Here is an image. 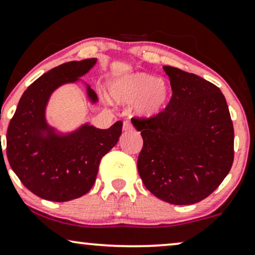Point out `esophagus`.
Listing matches in <instances>:
<instances>
[{
  "mask_svg": "<svg viewBox=\"0 0 255 255\" xmlns=\"http://www.w3.org/2000/svg\"><path fill=\"white\" fill-rule=\"evenodd\" d=\"M122 129L124 131H129V130H133V126L129 121H125L124 122V126H122Z\"/></svg>",
  "mask_w": 255,
  "mask_h": 255,
  "instance_id": "obj_1",
  "label": "esophagus"
}]
</instances>
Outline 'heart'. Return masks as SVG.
<instances>
[{
  "label": "heart",
  "instance_id": "heart-1",
  "mask_svg": "<svg viewBox=\"0 0 255 255\" xmlns=\"http://www.w3.org/2000/svg\"><path fill=\"white\" fill-rule=\"evenodd\" d=\"M109 98L118 105L134 104V114L153 120L166 111L170 89L165 80L142 72L128 73L114 79L109 86Z\"/></svg>",
  "mask_w": 255,
  "mask_h": 255
}]
</instances>
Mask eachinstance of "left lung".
<instances>
[{"instance_id": "obj_1", "label": "left lung", "mask_w": 255, "mask_h": 255, "mask_svg": "<svg viewBox=\"0 0 255 255\" xmlns=\"http://www.w3.org/2000/svg\"><path fill=\"white\" fill-rule=\"evenodd\" d=\"M163 70L173 90L166 111L153 120H131L143 138L137 170L156 198L173 205L196 204L230 173L233 122L217 86L174 67Z\"/></svg>"}]
</instances>
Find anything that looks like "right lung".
Listing matches in <instances>:
<instances>
[{
	"instance_id": "add662e5",
	"label": "right lung",
	"mask_w": 255,
	"mask_h": 255,
	"mask_svg": "<svg viewBox=\"0 0 255 255\" xmlns=\"http://www.w3.org/2000/svg\"><path fill=\"white\" fill-rule=\"evenodd\" d=\"M98 59L72 61L41 75L20 99L7 130V157L21 182L44 200L64 202L88 193L99 165L122 133V122L100 129L88 122L68 133L48 124L47 105L61 86L80 81ZM89 102L98 96L86 85Z\"/></svg>"
}]
</instances>
